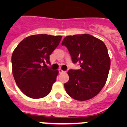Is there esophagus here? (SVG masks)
I'll return each instance as SVG.
<instances>
[{
  "label": "esophagus",
  "mask_w": 127,
  "mask_h": 127,
  "mask_svg": "<svg viewBox=\"0 0 127 127\" xmlns=\"http://www.w3.org/2000/svg\"><path fill=\"white\" fill-rule=\"evenodd\" d=\"M58 71H59V73H60V74H62V73H64V72H65V71H64V70H62V69H59V70H58Z\"/></svg>",
  "instance_id": "esophagus-1"
}]
</instances>
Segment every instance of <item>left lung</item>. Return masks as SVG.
<instances>
[{"label":"left lung","mask_w":127,"mask_h":127,"mask_svg":"<svg viewBox=\"0 0 127 127\" xmlns=\"http://www.w3.org/2000/svg\"><path fill=\"white\" fill-rule=\"evenodd\" d=\"M62 45L67 48L74 64L80 69H70L69 80L64 84L66 92L77 100L91 99L101 91L109 74L111 60L105 44L90 34L68 35Z\"/></svg>","instance_id":"8db88e82"}]
</instances>
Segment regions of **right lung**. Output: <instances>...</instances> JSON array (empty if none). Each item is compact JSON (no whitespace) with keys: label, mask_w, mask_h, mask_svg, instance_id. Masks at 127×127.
<instances>
[{"label":"right lung","mask_w":127,"mask_h":127,"mask_svg":"<svg viewBox=\"0 0 127 127\" xmlns=\"http://www.w3.org/2000/svg\"><path fill=\"white\" fill-rule=\"evenodd\" d=\"M61 35L37 34L25 38L12 55L13 74L22 92L32 98L50 94L57 80L58 70L42 66L50 64V55L60 43Z\"/></svg>","instance_id":"1"}]
</instances>
